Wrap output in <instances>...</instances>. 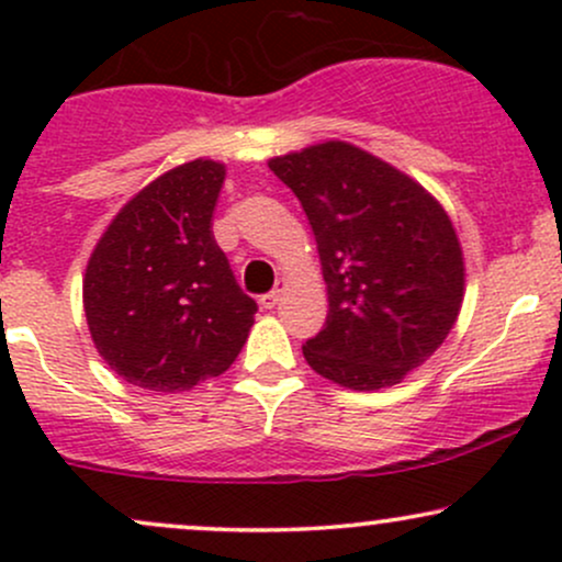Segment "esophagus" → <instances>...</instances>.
<instances>
[{
  "label": "esophagus",
  "instance_id": "esophagus-1",
  "mask_svg": "<svg viewBox=\"0 0 562 562\" xmlns=\"http://www.w3.org/2000/svg\"><path fill=\"white\" fill-rule=\"evenodd\" d=\"M285 282H280V285H277L272 293H263L261 299H259V303H261V308H274L277 303H280V299H282V293H285Z\"/></svg>",
  "mask_w": 562,
  "mask_h": 562
}]
</instances>
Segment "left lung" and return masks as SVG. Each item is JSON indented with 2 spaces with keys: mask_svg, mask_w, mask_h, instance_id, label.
Returning a JSON list of instances; mask_svg holds the SVG:
<instances>
[{
  "mask_svg": "<svg viewBox=\"0 0 562 562\" xmlns=\"http://www.w3.org/2000/svg\"><path fill=\"white\" fill-rule=\"evenodd\" d=\"M301 200L327 282L308 367L353 391L402 383L443 344L462 306L465 263L447 211L425 187L348 142L269 160Z\"/></svg>",
  "mask_w": 562,
  "mask_h": 562,
  "instance_id": "obj_1",
  "label": "left lung"
}]
</instances>
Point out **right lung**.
Returning <instances> with one entry per match:
<instances>
[{
    "label": "right lung",
    "instance_id": "1",
    "mask_svg": "<svg viewBox=\"0 0 562 562\" xmlns=\"http://www.w3.org/2000/svg\"><path fill=\"white\" fill-rule=\"evenodd\" d=\"M224 164L190 160L139 190L89 256L83 312L100 357L147 391L177 393L222 375L254 327L214 240Z\"/></svg>",
    "mask_w": 562,
    "mask_h": 562
}]
</instances>
